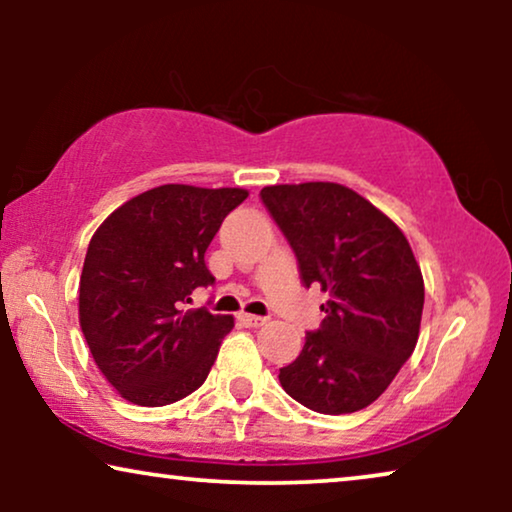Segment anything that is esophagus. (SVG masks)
I'll return each mask as SVG.
<instances>
[{
  "mask_svg": "<svg viewBox=\"0 0 512 512\" xmlns=\"http://www.w3.org/2000/svg\"><path fill=\"white\" fill-rule=\"evenodd\" d=\"M240 321H242L244 326L258 328V326H263L265 321H268V319H265V317H256V314H247V312H242V314H240Z\"/></svg>",
  "mask_w": 512,
  "mask_h": 512,
  "instance_id": "esophagus-1",
  "label": "esophagus"
}]
</instances>
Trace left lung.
<instances>
[{"label": "left lung", "mask_w": 512, "mask_h": 512, "mask_svg": "<svg viewBox=\"0 0 512 512\" xmlns=\"http://www.w3.org/2000/svg\"><path fill=\"white\" fill-rule=\"evenodd\" d=\"M265 207L291 242L305 286L331 300L298 359L279 368L286 394L321 415H349L380 398L415 352L424 277L403 230L333 181L275 184Z\"/></svg>", "instance_id": "8db88e82"}]
</instances>
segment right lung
<instances>
[{
	"mask_svg": "<svg viewBox=\"0 0 512 512\" xmlns=\"http://www.w3.org/2000/svg\"><path fill=\"white\" fill-rule=\"evenodd\" d=\"M244 188L165 184L114 209L88 244L79 324L90 354L125 401L160 408L207 380L230 314L184 310L214 282L205 251Z\"/></svg>",
	"mask_w": 512,
	"mask_h": 512,
	"instance_id": "1",
	"label": "right lung"
}]
</instances>
